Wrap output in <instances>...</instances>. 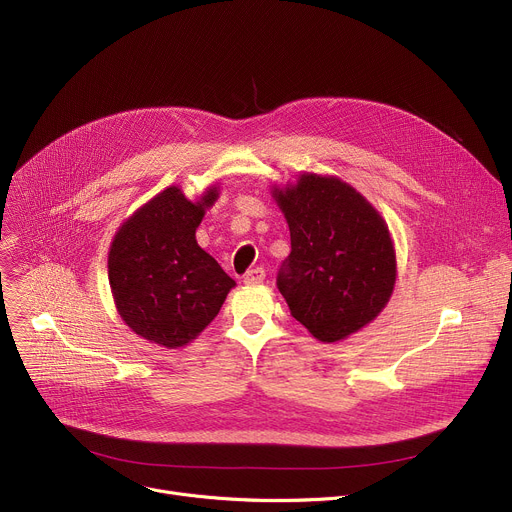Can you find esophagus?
Here are the masks:
<instances>
[{
  "label": "esophagus",
  "instance_id": "obj_1",
  "mask_svg": "<svg viewBox=\"0 0 512 512\" xmlns=\"http://www.w3.org/2000/svg\"><path fill=\"white\" fill-rule=\"evenodd\" d=\"M265 280V272H263V267H253V270H249L247 274H245V284H261Z\"/></svg>",
  "mask_w": 512,
  "mask_h": 512
}]
</instances>
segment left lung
<instances>
[{"instance_id":"left-lung-1","label":"left lung","mask_w":512,"mask_h":512,"mask_svg":"<svg viewBox=\"0 0 512 512\" xmlns=\"http://www.w3.org/2000/svg\"><path fill=\"white\" fill-rule=\"evenodd\" d=\"M290 230L278 288L292 317L321 342H338L382 313L396 284L386 220L355 186L305 172L272 188Z\"/></svg>"}]
</instances>
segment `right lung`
Instances as JSON below:
<instances>
[{
  "label": "right lung",
  "mask_w": 512,
  "mask_h": 512,
  "mask_svg": "<svg viewBox=\"0 0 512 512\" xmlns=\"http://www.w3.org/2000/svg\"><path fill=\"white\" fill-rule=\"evenodd\" d=\"M218 188L191 201L168 186L124 220L112 240L107 276L116 309L149 342L166 348L193 342L236 286L195 236Z\"/></svg>",
  "instance_id": "obj_1"
}]
</instances>
